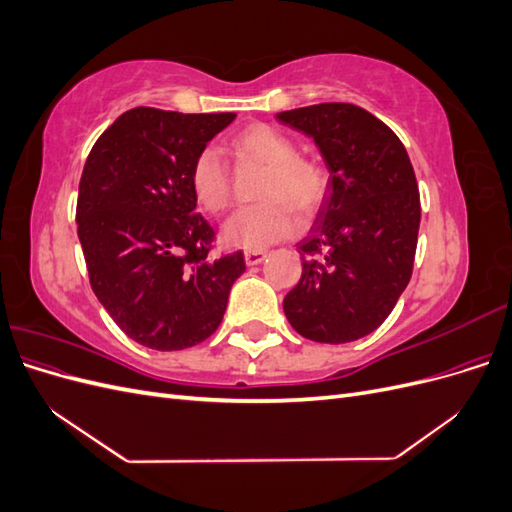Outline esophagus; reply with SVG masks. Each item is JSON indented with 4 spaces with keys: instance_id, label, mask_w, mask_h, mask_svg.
Wrapping results in <instances>:
<instances>
[{
    "instance_id": "1",
    "label": "esophagus",
    "mask_w": 512,
    "mask_h": 512,
    "mask_svg": "<svg viewBox=\"0 0 512 512\" xmlns=\"http://www.w3.org/2000/svg\"><path fill=\"white\" fill-rule=\"evenodd\" d=\"M243 258H245L247 267H256V265H260V262H265L267 252H245Z\"/></svg>"
}]
</instances>
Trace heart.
I'll use <instances>...</instances> for the list:
<instances>
[{
  "label": "heart",
  "mask_w": 512,
  "mask_h": 512,
  "mask_svg": "<svg viewBox=\"0 0 512 512\" xmlns=\"http://www.w3.org/2000/svg\"><path fill=\"white\" fill-rule=\"evenodd\" d=\"M241 156L269 166L262 183V203L237 209L222 228L230 247L262 252L273 243L297 235L299 218L314 213L329 190V175L318 162L301 158L299 145L288 134L271 126H252L235 141ZM190 185L198 205L209 213H222L230 203V170L222 151L207 145L196 153L190 168Z\"/></svg>",
  "instance_id": "1"
}]
</instances>
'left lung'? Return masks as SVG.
Returning a JSON list of instances; mask_svg holds the SVG:
<instances>
[{
    "label": "left lung",
    "mask_w": 512,
    "mask_h": 512,
    "mask_svg": "<svg viewBox=\"0 0 512 512\" xmlns=\"http://www.w3.org/2000/svg\"><path fill=\"white\" fill-rule=\"evenodd\" d=\"M275 119L314 138L329 168L327 196L299 241L303 275L284 314L312 342H354L380 327L412 277L421 198L408 151L354 104L324 102Z\"/></svg>",
    "instance_id": "1"
}]
</instances>
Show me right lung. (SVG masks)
I'll return each instance as SVG.
<instances>
[{"label": "right lung", "instance_id": "1", "mask_svg": "<svg viewBox=\"0 0 512 512\" xmlns=\"http://www.w3.org/2000/svg\"><path fill=\"white\" fill-rule=\"evenodd\" d=\"M235 113L183 115L138 106L91 149L76 224L98 301L136 344L205 342L245 271L241 252L209 256L213 228L196 213L190 168Z\"/></svg>", "mask_w": 512, "mask_h": 512}]
</instances>
